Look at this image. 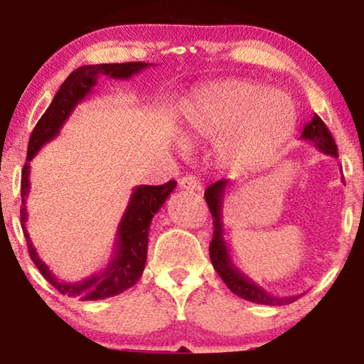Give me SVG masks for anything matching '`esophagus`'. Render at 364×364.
<instances>
[{
    "label": "esophagus",
    "instance_id": "34e87169",
    "mask_svg": "<svg viewBox=\"0 0 364 364\" xmlns=\"http://www.w3.org/2000/svg\"><path fill=\"white\" fill-rule=\"evenodd\" d=\"M178 187H181L182 191H200V182H198L193 176H186L181 178Z\"/></svg>",
    "mask_w": 364,
    "mask_h": 364
}]
</instances>
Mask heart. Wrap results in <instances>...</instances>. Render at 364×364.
I'll use <instances>...</instances> for the list:
<instances>
[{
	"instance_id": "1",
	"label": "heart",
	"mask_w": 364,
	"mask_h": 364,
	"mask_svg": "<svg viewBox=\"0 0 364 364\" xmlns=\"http://www.w3.org/2000/svg\"><path fill=\"white\" fill-rule=\"evenodd\" d=\"M295 126L296 111L287 94L242 79L207 84L181 104L182 141L220 142L218 159L233 173L270 166Z\"/></svg>"
}]
</instances>
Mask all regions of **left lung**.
Here are the masks:
<instances>
[{"label": "left lung", "mask_w": 364, "mask_h": 364, "mask_svg": "<svg viewBox=\"0 0 364 364\" xmlns=\"http://www.w3.org/2000/svg\"><path fill=\"white\" fill-rule=\"evenodd\" d=\"M301 141H308L315 146L318 151L326 154V156H331L338 159V147L335 144V139L328 131L325 122L321 121L318 114H313L311 121L305 124L303 127V132L300 136ZM345 182V181H343ZM232 186L230 181H218L213 182L212 186L207 187L205 197L208 210H210L213 217V237L210 243V260L212 265L218 273V277L225 282L228 290L235 293L237 296L243 298V300L260 303V305H270V306H282L288 305V303H293L296 298L301 295H291V296H280V295H272L268 293L265 288H262L258 283H255L252 278H248L245 273L240 272V268H237L235 263L232 262L230 252H228L227 242L223 238V197H225L227 188Z\"/></svg>", "instance_id": "1"}]
</instances>
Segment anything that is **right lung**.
<instances>
[{"label": "right lung", "instance_id": "add662e5", "mask_svg": "<svg viewBox=\"0 0 364 364\" xmlns=\"http://www.w3.org/2000/svg\"><path fill=\"white\" fill-rule=\"evenodd\" d=\"M156 66L149 63H121V64H89L81 66L76 71L69 74L66 81L61 84L59 91L54 96L53 102L49 104L46 112L39 119L36 127L29 137L26 164L23 167L21 176V198L23 205L19 217H21L23 233L26 237L28 250L31 260L41 275L61 293L73 298H79L82 301L104 300V298L116 296L127 288L134 287L141 278L144 267L147 260V245H149V227L152 218L164 205L171 192L176 188L177 182L168 181L164 186H137L132 188L131 198H129L126 212L117 225L116 242L109 258L106 268L92 273L91 277L84 278L81 282H63L49 270V267L39 258L36 248H34L31 238H29L26 222L28 208L26 198L29 193V172H31V161L34 156L41 151L44 144L51 142L66 121L71 116L79 102H82L92 89L96 87L99 76H107L112 79H131L136 74L142 73L144 69Z\"/></svg>", "mask_w": 364, "mask_h": 364}]
</instances>
